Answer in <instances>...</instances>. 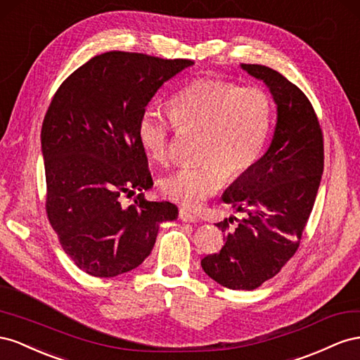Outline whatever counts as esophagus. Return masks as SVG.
<instances>
[{
    "mask_svg": "<svg viewBox=\"0 0 360 360\" xmlns=\"http://www.w3.org/2000/svg\"><path fill=\"white\" fill-rule=\"evenodd\" d=\"M179 219H181L182 221H186V223H194V221H198L196 215L188 212L187 210H179Z\"/></svg>",
    "mask_w": 360,
    "mask_h": 360,
    "instance_id": "34e87169",
    "label": "esophagus"
}]
</instances>
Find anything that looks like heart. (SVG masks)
Returning <instances> with one entry per match:
<instances>
[{
  "instance_id": "obj_1",
  "label": "heart",
  "mask_w": 360,
  "mask_h": 360,
  "mask_svg": "<svg viewBox=\"0 0 360 360\" xmlns=\"http://www.w3.org/2000/svg\"><path fill=\"white\" fill-rule=\"evenodd\" d=\"M273 122V102L261 87H240L231 81L202 78L182 87L169 101V117L146 107L137 120V137L148 157L166 162L174 132H198L194 166L164 178L170 200L198 208L214 196L224 178L237 181L261 158Z\"/></svg>"
}]
</instances>
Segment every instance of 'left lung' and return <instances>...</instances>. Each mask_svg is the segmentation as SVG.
Returning a JSON list of instances; mask_svg holds the SVG:
<instances>
[{
    "mask_svg": "<svg viewBox=\"0 0 360 360\" xmlns=\"http://www.w3.org/2000/svg\"><path fill=\"white\" fill-rule=\"evenodd\" d=\"M243 69L270 87L277 104L276 131L265 155L223 194L243 219L217 223L224 245L200 264L224 288L252 291L299 249L324 169V139L311 101L299 87L271 68Z\"/></svg>",
    "mask_w": 360,
    "mask_h": 360,
    "instance_id": "left-lung-1",
    "label": "left lung"
}]
</instances>
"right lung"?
Wrapping results in <instances>:
<instances>
[{
    "mask_svg": "<svg viewBox=\"0 0 360 360\" xmlns=\"http://www.w3.org/2000/svg\"><path fill=\"white\" fill-rule=\"evenodd\" d=\"M188 58L110 51L60 84L42 123L46 215L61 248L79 270L115 277L150 255L158 224L178 217L176 205L150 202L148 157L137 120L157 90ZM136 195L131 205L122 195Z\"/></svg>",
    "mask_w": 360,
    "mask_h": 360,
    "instance_id": "right-lung-1",
    "label": "right lung"
}]
</instances>
